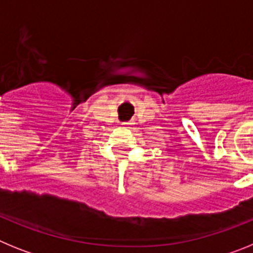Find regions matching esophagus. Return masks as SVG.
Listing matches in <instances>:
<instances>
[{"label": "esophagus", "instance_id": "1", "mask_svg": "<svg viewBox=\"0 0 253 253\" xmlns=\"http://www.w3.org/2000/svg\"><path fill=\"white\" fill-rule=\"evenodd\" d=\"M123 124H124L125 126H129V125H131V124H133V123H131V122H126V123H123Z\"/></svg>", "mask_w": 253, "mask_h": 253}]
</instances>
